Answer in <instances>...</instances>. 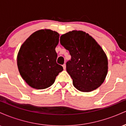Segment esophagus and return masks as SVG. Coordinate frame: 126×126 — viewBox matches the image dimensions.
<instances>
[{"instance_id": "obj_1", "label": "esophagus", "mask_w": 126, "mask_h": 126, "mask_svg": "<svg viewBox=\"0 0 126 126\" xmlns=\"http://www.w3.org/2000/svg\"><path fill=\"white\" fill-rule=\"evenodd\" d=\"M66 64H64L63 65V69H64V70H65V69H66Z\"/></svg>"}]
</instances>
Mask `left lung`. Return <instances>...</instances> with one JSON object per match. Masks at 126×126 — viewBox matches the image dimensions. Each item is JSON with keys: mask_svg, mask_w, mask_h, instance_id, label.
Segmentation results:
<instances>
[{"mask_svg": "<svg viewBox=\"0 0 126 126\" xmlns=\"http://www.w3.org/2000/svg\"><path fill=\"white\" fill-rule=\"evenodd\" d=\"M60 44L71 55L66 70L78 90L88 92L104 82L108 73V59L93 37L82 31H69L60 37Z\"/></svg>", "mask_w": 126, "mask_h": 126, "instance_id": "obj_1", "label": "left lung"}]
</instances>
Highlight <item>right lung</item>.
I'll list each match as a JSON object with an SVG mask.
<instances>
[{
    "mask_svg": "<svg viewBox=\"0 0 126 126\" xmlns=\"http://www.w3.org/2000/svg\"><path fill=\"white\" fill-rule=\"evenodd\" d=\"M59 37L56 31L40 30L32 34L21 46L17 56L18 70L31 87L37 89L50 87L63 71V67L56 63L55 48Z\"/></svg>",
    "mask_w": 126,
    "mask_h": 126,
    "instance_id": "obj_1",
    "label": "right lung"
}]
</instances>
